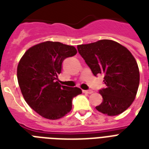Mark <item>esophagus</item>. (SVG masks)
Listing matches in <instances>:
<instances>
[{"instance_id":"34e87169","label":"esophagus","mask_w":149,"mask_h":149,"mask_svg":"<svg viewBox=\"0 0 149 149\" xmlns=\"http://www.w3.org/2000/svg\"><path fill=\"white\" fill-rule=\"evenodd\" d=\"M83 92L85 93H87V94H91V93H93V91H91V90H88V91H83Z\"/></svg>"}]
</instances>
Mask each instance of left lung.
<instances>
[{
  "mask_svg": "<svg viewBox=\"0 0 149 149\" xmlns=\"http://www.w3.org/2000/svg\"><path fill=\"white\" fill-rule=\"evenodd\" d=\"M77 49L94 76L104 74L106 88L99 91L103 102L96 109L108 116L126 111L136 97L140 80L139 66L131 52L108 39L79 45Z\"/></svg>",
  "mask_w": 149,
  "mask_h": 149,
  "instance_id": "left-lung-1",
  "label": "left lung"
}]
</instances>
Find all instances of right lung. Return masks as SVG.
<instances>
[{
  "label": "right lung",
  "mask_w": 149,
  "mask_h": 149,
  "mask_svg": "<svg viewBox=\"0 0 149 149\" xmlns=\"http://www.w3.org/2000/svg\"><path fill=\"white\" fill-rule=\"evenodd\" d=\"M77 52L72 45L47 41L29 49L20 59L17 77L22 95L43 118H63L71 111L72 98L82 93L81 89L62 86L57 81L63 60Z\"/></svg>",
  "instance_id": "right-lung-1"
}]
</instances>
